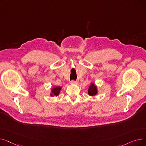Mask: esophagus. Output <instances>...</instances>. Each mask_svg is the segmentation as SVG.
<instances>
[{
  "label": "esophagus",
  "instance_id": "1",
  "mask_svg": "<svg viewBox=\"0 0 146 146\" xmlns=\"http://www.w3.org/2000/svg\"><path fill=\"white\" fill-rule=\"evenodd\" d=\"M78 83V82H76V81H74V80H72V81H71L70 82V84H72V85H77Z\"/></svg>",
  "mask_w": 146,
  "mask_h": 146
}]
</instances>
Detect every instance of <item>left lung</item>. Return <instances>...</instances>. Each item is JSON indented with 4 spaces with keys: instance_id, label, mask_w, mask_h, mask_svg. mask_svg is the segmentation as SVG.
Here are the masks:
<instances>
[{
    "instance_id": "8db88e82",
    "label": "left lung",
    "mask_w": 146,
    "mask_h": 146,
    "mask_svg": "<svg viewBox=\"0 0 146 146\" xmlns=\"http://www.w3.org/2000/svg\"><path fill=\"white\" fill-rule=\"evenodd\" d=\"M98 93V86L93 82L90 83V86H89V89L88 90V94L90 96H94L96 95Z\"/></svg>"
}]
</instances>
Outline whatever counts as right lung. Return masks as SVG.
Instances as JSON below:
<instances>
[{"mask_svg":"<svg viewBox=\"0 0 146 146\" xmlns=\"http://www.w3.org/2000/svg\"><path fill=\"white\" fill-rule=\"evenodd\" d=\"M61 88H62L60 87V86H54L51 89L50 95L52 97L58 96L59 94H60V90H61Z\"/></svg>","mask_w":146,"mask_h":146,"instance_id":"right-lung-1","label":"right lung"}]
</instances>
